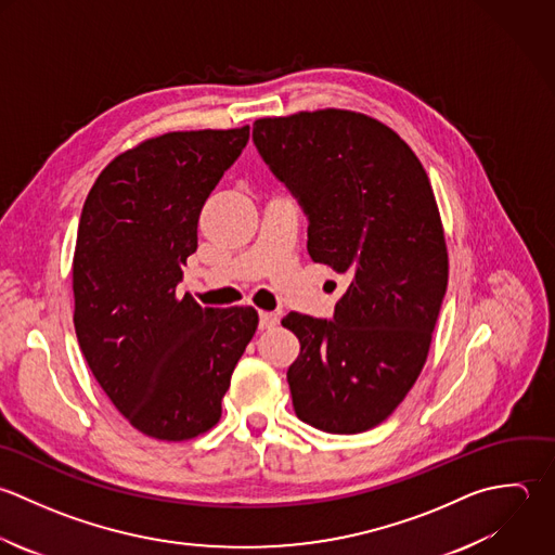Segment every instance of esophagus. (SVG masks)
I'll return each mask as SVG.
<instances>
[{"label":"esophagus","mask_w":555,"mask_h":555,"mask_svg":"<svg viewBox=\"0 0 555 555\" xmlns=\"http://www.w3.org/2000/svg\"><path fill=\"white\" fill-rule=\"evenodd\" d=\"M279 324L276 313H259V331H270Z\"/></svg>","instance_id":"esophagus-1"}]
</instances>
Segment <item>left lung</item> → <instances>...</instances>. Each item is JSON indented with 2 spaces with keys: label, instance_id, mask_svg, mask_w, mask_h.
I'll list each match as a JSON object with an SVG mask.
<instances>
[{
  "label": "left lung",
  "instance_id": "1",
  "mask_svg": "<svg viewBox=\"0 0 555 555\" xmlns=\"http://www.w3.org/2000/svg\"><path fill=\"white\" fill-rule=\"evenodd\" d=\"M253 142L307 216V250L348 279L333 320L289 313L296 415L333 435L383 424L415 385L448 289L428 175L383 122L346 109L259 118Z\"/></svg>",
  "mask_w": 555,
  "mask_h": 555
}]
</instances>
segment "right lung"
Instances as JSON below:
<instances>
[{
  "label": "right lung",
  "mask_w": 555,
  "mask_h": 555,
  "mask_svg": "<svg viewBox=\"0 0 555 555\" xmlns=\"http://www.w3.org/2000/svg\"><path fill=\"white\" fill-rule=\"evenodd\" d=\"M248 142V127L175 131L112 159L81 209L73 257L75 333L112 404L146 437L185 441L222 415L257 331L250 307L175 296L201 209Z\"/></svg>",
  "instance_id": "obj_1"
}]
</instances>
